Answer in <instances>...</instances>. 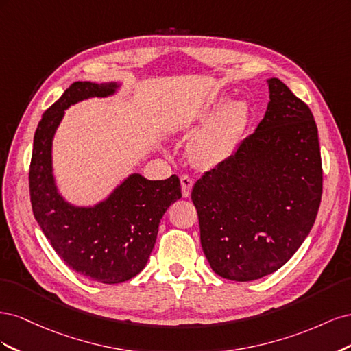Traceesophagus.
I'll return each instance as SVG.
<instances>
[{"instance_id":"34e87169","label":"esophagus","mask_w":351,"mask_h":351,"mask_svg":"<svg viewBox=\"0 0 351 351\" xmlns=\"http://www.w3.org/2000/svg\"><path fill=\"white\" fill-rule=\"evenodd\" d=\"M180 182H182V193L183 197H189L190 192H192V187H193V178L189 177V176H182L180 177Z\"/></svg>"}]
</instances>
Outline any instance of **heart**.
Segmentation results:
<instances>
[{
	"instance_id": "1",
	"label": "heart",
	"mask_w": 351,
	"mask_h": 351,
	"mask_svg": "<svg viewBox=\"0 0 351 351\" xmlns=\"http://www.w3.org/2000/svg\"><path fill=\"white\" fill-rule=\"evenodd\" d=\"M250 114V104L244 98L227 101V97H219L208 101L187 124V130L200 127L189 146L193 162L206 168L224 162L234 152L249 124Z\"/></svg>"
}]
</instances>
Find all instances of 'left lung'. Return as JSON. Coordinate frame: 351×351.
Masks as SVG:
<instances>
[{
  "label": "left lung",
  "mask_w": 351,
  "mask_h": 351,
  "mask_svg": "<svg viewBox=\"0 0 351 351\" xmlns=\"http://www.w3.org/2000/svg\"><path fill=\"white\" fill-rule=\"evenodd\" d=\"M254 132L197 180L192 200L212 271L253 281L278 271L315 224L322 196L317 127L307 105L277 79Z\"/></svg>",
  "instance_id": "left-lung-1"
}]
</instances>
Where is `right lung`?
<instances>
[{"label": "right lung", "mask_w": 351, "mask_h": 351, "mask_svg": "<svg viewBox=\"0 0 351 351\" xmlns=\"http://www.w3.org/2000/svg\"><path fill=\"white\" fill-rule=\"evenodd\" d=\"M121 83L74 82L44 112L32 151L29 187L35 219L58 256L73 271L102 284L136 277L155 246L162 215L182 197L180 180L125 177L112 192L90 206L73 205L60 193L52 169V141L71 105L108 98Z\"/></svg>", "instance_id": "1"}]
</instances>
